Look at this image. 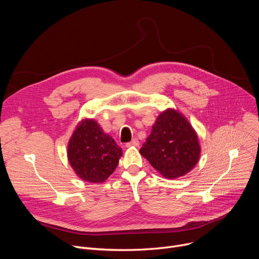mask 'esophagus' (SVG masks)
I'll return each instance as SVG.
<instances>
[{
  "label": "esophagus",
  "mask_w": 259,
  "mask_h": 259,
  "mask_svg": "<svg viewBox=\"0 0 259 259\" xmlns=\"http://www.w3.org/2000/svg\"><path fill=\"white\" fill-rule=\"evenodd\" d=\"M139 147L140 146V142H139V140H137V139H133L130 143H127L126 144V147L127 148H129V147Z\"/></svg>",
  "instance_id": "obj_1"
}]
</instances>
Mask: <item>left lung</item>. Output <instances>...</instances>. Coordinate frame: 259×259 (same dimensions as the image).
Returning a JSON list of instances; mask_svg holds the SVG:
<instances>
[{
	"label": "left lung",
	"instance_id": "left-lung-1",
	"mask_svg": "<svg viewBox=\"0 0 259 259\" xmlns=\"http://www.w3.org/2000/svg\"><path fill=\"white\" fill-rule=\"evenodd\" d=\"M140 153L167 179H176L197 164L200 146L197 134L187 118L175 109L161 112Z\"/></svg>",
	"mask_w": 259,
	"mask_h": 259
}]
</instances>
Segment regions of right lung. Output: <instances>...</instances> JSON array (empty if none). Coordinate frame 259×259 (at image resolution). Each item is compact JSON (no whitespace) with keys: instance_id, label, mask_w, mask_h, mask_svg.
Masks as SVG:
<instances>
[{"instance_id":"1","label":"right lung","mask_w":259,"mask_h":259,"mask_svg":"<svg viewBox=\"0 0 259 259\" xmlns=\"http://www.w3.org/2000/svg\"><path fill=\"white\" fill-rule=\"evenodd\" d=\"M121 148L94 119H83L68 143L67 156L80 180L103 183L118 165Z\"/></svg>"}]
</instances>
